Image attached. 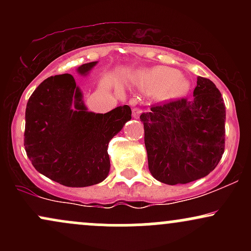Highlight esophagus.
Masks as SVG:
<instances>
[{"instance_id": "34e87169", "label": "esophagus", "mask_w": 251, "mask_h": 251, "mask_svg": "<svg viewBox=\"0 0 251 251\" xmlns=\"http://www.w3.org/2000/svg\"><path fill=\"white\" fill-rule=\"evenodd\" d=\"M142 112L143 111L140 108L134 107L133 109H132V114H133V118H135V119H137V118H139L140 114H142Z\"/></svg>"}]
</instances>
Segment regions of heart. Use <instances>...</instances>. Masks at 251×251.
I'll list each match as a JSON object with an SVG mask.
<instances>
[{
	"instance_id": "obj_1",
	"label": "heart",
	"mask_w": 251,
	"mask_h": 251,
	"mask_svg": "<svg viewBox=\"0 0 251 251\" xmlns=\"http://www.w3.org/2000/svg\"><path fill=\"white\" fill-rule=\"evenodd\" d=\"M137 82L143 91H158L162 96L176 97L186 92L189 85L179 72L170 67H154L138 73Z\"/></svg>"
}]
</instances>
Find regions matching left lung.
Segmentation results:
<instances>
[{"mask_svg": "<svg viewBox=\"0 0 251 251\" xmlns=\"http://www.w3.org/2000/svg\"><path fill=\"white\" fill-rule=\"evenodd\" d=\"M149 170L169 185L205 177L224 152L226 105L211 80L197 77L194 97L158 105L140 116Z\"/></svg>", "mask_w": 251, "mask_h": 251, "instance_id": "1", "label": "left lung"}]
</instances>
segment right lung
<instances>
[{"label": "right lung", "instance_id": "obj_1", "mask_svg": "<svg viewBox=\"0 0 251 251\" xmlns=\"http://www.w3.org/2000/svg\"><path fill=\"white\" fill-rule=\"evenodd\" d=\"M97 61L83 63L86 75ZM131 108L88 112L71 74L50 76L37 86L25 108V150L40 174L70 188L100 183L108 176V143L126 122Z\"/></svg>", "mask_w": 251, "mask_h": 251}]
</instances>
